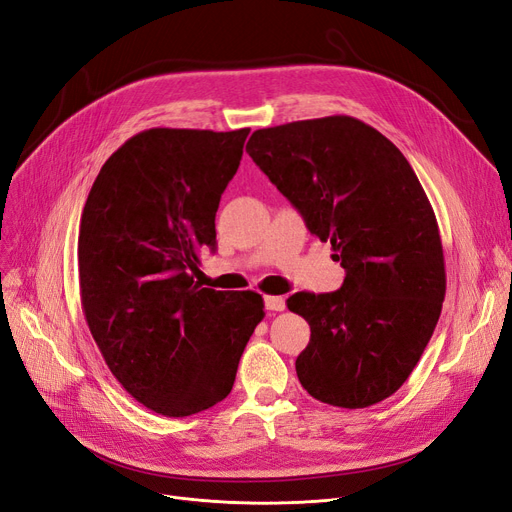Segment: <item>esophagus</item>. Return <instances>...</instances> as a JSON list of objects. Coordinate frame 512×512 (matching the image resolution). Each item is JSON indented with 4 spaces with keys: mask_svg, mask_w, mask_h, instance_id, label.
I'll return each mask as SVG.
<instances>
[{
    "mask_svg": "<svg viewBox=\"0 0 512 512\" xmlns=\"http://www.w3.org/2000/svg\"><path fill=\"white\" fill-rule=\"evenodd\" d=\"M284 307H286V303L282 297H274V295L265 297V309L268 311H282Z\"/></svg>",
    "mask_w": 512,
    "mask_h": 512,
    "instance_id": "obj_1",
    "label": "esophagus"
}]
</instances>
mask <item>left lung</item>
Returning a JSON list of instances; mask_svg holds the SVG:
<instances>
[{
	"label": "left lung",
	"instance_id": "8db88e82",
	"mask_svg": "<svg viewBox=\"0 0 512 512\" xmlns=\"http://www.w3.org/2000/svg\"><path fill=\"white\" fill-rule=\"evenodd\" d=\"M247 152L345 270L339 291L286 301L311 328L295 362L303 389L349 410L383 402L418 364L446 297L437 219L414 169L347 115L257 129Z\"/></svg>",
	"mask_w": 512,
	"mask_h": 512
}]
</instances>
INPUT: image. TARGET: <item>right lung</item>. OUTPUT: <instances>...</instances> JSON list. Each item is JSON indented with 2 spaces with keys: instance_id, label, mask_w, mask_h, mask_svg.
Segmentation results:
<instances>
[{
  "instance_id": "add662e5",
  "label": "right lung",
  "mask_w": 512,
  "mask_h": 512,
  "mask_svg": "<svg viewBox=\"0 0 512 512\" xmlns=\"http://www.w3.org/2000/svg\"><path fill=\"white\" fill-rule=\"evenodd\" d=\"M249 131H140L102 165L81 213L87 326L125 391L169 418L228 397L265 316L261 295L194 280Z\"/></svg>"
}]
</instances>
